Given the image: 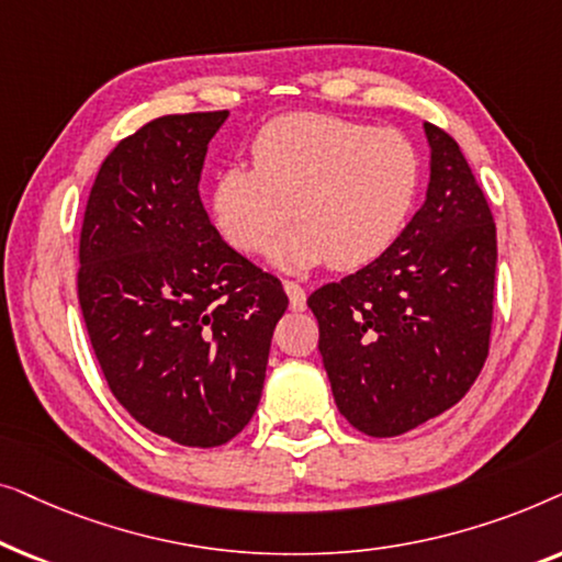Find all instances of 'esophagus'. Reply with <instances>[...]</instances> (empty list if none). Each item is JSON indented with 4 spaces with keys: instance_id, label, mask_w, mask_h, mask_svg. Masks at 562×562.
I'll list each match as a JSON object with an SVG mask.
<instances>
[{
    "instance_id": "obj_1",
    "label": "esophagus",
    "mask_w": 562,
    "mask_h": 562,
    "mask_svg": "<svg viewBox=\"0 0 562 562\" xmlns=\"http://www.w3.org/2000/svg\"><path fill=\"white\" fill-rule=\"evenodd\" d=\"M283 291H286L291 310H294V312H304L306 310V291L299 286L296 281H283Z\"/></svg>"
}]
</instances>
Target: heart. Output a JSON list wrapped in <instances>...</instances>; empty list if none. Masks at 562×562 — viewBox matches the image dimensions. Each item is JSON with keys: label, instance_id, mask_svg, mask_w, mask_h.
Masks as SVG:
<instances>
[{"label": "heart", "instance_id": "b5f03b06", "mask_svg": "<svg viewBox=\"0 0 562 562\" xmlns=\"http://www.w3.org/2000/svg\"><path fill=\"white\" fill-rule=\"evenodd\" d=\"M252 168L229 166L212 183L217 233L252 256L268 250L281 271L327 263L358 271L391 248L419 189V153L398 130H373L317 112L283 114L260 127Z\"/></svg>", "mask_w": 562, "mask_h": 562}]
</instances>
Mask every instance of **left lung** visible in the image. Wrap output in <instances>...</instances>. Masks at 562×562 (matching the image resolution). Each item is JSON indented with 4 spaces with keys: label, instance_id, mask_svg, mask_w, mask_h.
<instances>
[{
    "label": "left lung",
    "instance_id": "obj_1",
    "mask_svg": "<svg viewBox=\"0 0 562 562\" xmlns=\"http://www.w3.org/2000/svg\"><path fill=\"white\" fill-rule=\"evenodd\" d=\"M425 204L373 263L310 296L337 409L396 437L456 406L488 356L496 225L458 143L425 122Z\"/></svg>",
    "mask_w": 562,
    "mask_h": 562
}]
</instances>
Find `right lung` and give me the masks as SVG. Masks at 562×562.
<instances>
[{"label": "right lung", "mask_w": 562, "mask_h": 562, "mask_svg": "<svg viewBox=\"0 0 562 562\" xmlns=\"http://www.w3.org/2000/svg\"><path fill=\"white\" fill-rule=\"evenodd\" d=\"M227 117L166 114L125 137L99 168L79 245V304L112 394L187 448H217L248 425L289 306L199 199L206 145Z\"/></svg>", "instance_id": "right-lung-1"}]
</instances>
